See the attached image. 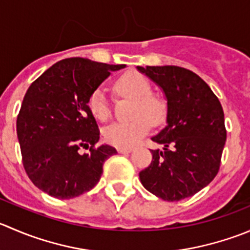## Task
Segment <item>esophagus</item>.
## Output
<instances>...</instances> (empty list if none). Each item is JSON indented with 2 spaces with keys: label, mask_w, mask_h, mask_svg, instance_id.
Returning <instances> with one entry per match:
<instances>
[{
  "label": "esophagus",
  "mask_w": 250,
  "mask_h": 250,
  "mask_svg": "<svg viewBox=\"0 0 250 250\" xmlns=\"http://www.w3.org/2000/svg\"><path fill=\"white\" fill-rule=\"evenodd\" d=\"M117 151L120 152V154H128V152L132 151V149H130V147H118Z\"/></svg>",
  "instance_id": "34e87169"
}]
</instances>
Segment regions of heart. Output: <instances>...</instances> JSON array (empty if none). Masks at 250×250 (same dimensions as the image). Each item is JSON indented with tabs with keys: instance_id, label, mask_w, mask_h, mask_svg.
Wrapping results in <instances>:
<instances>
[{
	"instance_id": "1",
	"label": "heart",
	"mask_w": 250,
	"mask_h": 250,
	"mask_svg": "<svg viewBox=\"0 0 250 250\" xmlns=\"http://www.w3.org/2000/svg\"><path fill=\"white\" fill-rule=\"evenodd\" d=\"M116 88L123 95L135 100L129 122H115L104 129V138L116 147H132L137 144L152 125H159L166 118V104L152 95V86L144 76L127 73L116 82ZM88 107L96 120L105 122L111 116V106L104 88H96L88 99Z\"/></svg>"
}]
</instances>
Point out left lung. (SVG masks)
Returning <instances> with one entry per match:
<instances>
[{
	"mask_svg": "<svg viewBox=\"0 0 250 250\" xmlns=\"http://www.w3.org/2000/svg\"><path fill=\"white\" fill-rule=\"evenodd\" d=\"M164 91L167 125L152 142V161L140 171L145 189L167 202L192 197L217 174L226 128L222 106L198 74L177 66L137 67Z\"/></svg>",
	"mask_w": 250,
	"mask_h": 250,
	"instance_id": "obj_1",
	"label": "left lung"
}]
</instances>
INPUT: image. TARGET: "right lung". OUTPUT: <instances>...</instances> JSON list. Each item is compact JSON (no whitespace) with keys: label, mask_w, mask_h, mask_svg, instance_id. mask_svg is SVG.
Instances as JSON below:
<instances>
[{"label":"right lung","mask_w":250,"mask_h":250,"mask_svg":"<svg viewBox=\"0 0 250 250\" xmlns=\"http://www.w3.org/2000/svg\"><path fill=\"white\" fill-rule=\"evenodd\" d=\"M125 67L66 58L29 86L17 117V135L24 169L39 189L71 199L100 181L104 162L117 151L110 145L95 146L100 130L88 99L110 72ZM81 147H89L88 154H81Z\"/></svg>","instance_id":"obj_1"}]
</instances>
